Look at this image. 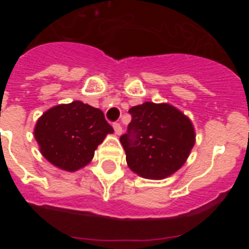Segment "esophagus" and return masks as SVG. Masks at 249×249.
Listing matches in <instances>:
<instances>
[{
  "label": "esophagus",
  "mask_w": 249,
  "mask_h": 249,
  "mask_svg": "<svg viewBox=\"0 0 249 249\" xmlns=\"http://www.w3.org/2000/svg\"><path fill=\"white\" fill-rule=\"evenodd\" d=\"M113 129H114V133H116L117 136H120L121 133H122V127H121L120 123H114Z\"/></svg>",
  "instance_id": "obj_1"
}]
</instances>
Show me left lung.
I'll list each match as a JSON object with an SVG mask.
<instances>
[{
	"label": "left lung",
	"mask_w": 249,
	"mask_h": 249,
	"mask_svg": "<svg viewBox=\"0 0 249 249\" xmlns=\"http://www.w3.org/2000/svg\"><path fill=\"white\" fill-rule=\"evenodd\" d=\"M128 112V132L120 141L129 169L148 179L177 172L196 143L192 121L169 103L144 102Z\"/></svg>",
	"instance_id": "8db88e82"
}]
</instances>
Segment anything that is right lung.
I'll return each mask as SVG.
<instances>
[{
  "mask_svg": "<svg viewBox=\"0 0 249 249\" xmlns=\"http://www.w3.org/2000/svg\"><path fill=\"white\" fill-rule=\"evenodd\" d=\"M109 133L113 128L103 112L81 101L47 109L37 120L34 131L43 157L67 172L87 166Z\"/></svg>",
  "mask_w": 249,
  "mask_h": 249,
  "instance_id": "1",
  "label": "right lung"
}]
</instances>
